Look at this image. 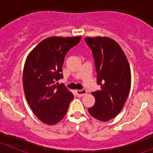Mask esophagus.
Returning a JSON list of instances; mask_svg holds the SVG:
<instances>
[{
  "instance_id": "1",
  "label": "esophagus",
  "mask_w": 153,
  "mask_h": 153,
  "mask_svg": "<svg viewBox=\"0 0 153 153\" xmlns=\"http://www.w3.org/2000/svg\"><path fill=\"white\" fill-rule=\"evenodd\" d=\"M75 92H76L77 96H79V97H81V96H84V95L87 94V93L86 90H77Z\"/></svg>"
}]
</instances>
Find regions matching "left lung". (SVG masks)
<instances>
[{"label":"left lung","instance_id":"8db88e82","mask_svg":"<svg viewBox=\"0 0 153 153\" xmlns=\"http://www.w3.org/2000/svg\"><path fill=\"white\" fill-rule=\"evenodd\" d=\"M93 52L100 90L93 92L94 105L88 108L92 117L105 122L117 117L123 108L131 88V70L125 53L109 37H86Z\"/></svg>","mask_w":153,"mask_h":153}]
</instances>
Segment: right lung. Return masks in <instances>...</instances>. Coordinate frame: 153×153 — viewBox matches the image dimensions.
Returning a JSON list of instances; mask_svg holds the SVG:
<instances>
[{
  "instance_id": "obj_1",
  "label": "right lung",
  "mask_w": 153,
  "mask_h": 153,
  "mask_svg": "<svg viewBox=\"0 0 153 153\" xmlns=\"http://www.w3.org/2000/svg\"><path fill=\"white\" fill-rule=\"evenodd\" d=\"M81 36H51L39 42L28 54L23 70V87L27 103L37 118L54 125L66 115L74 98L63 84L55 83L62 73L66 53Z\"/></svg>"
}]
</instances>
